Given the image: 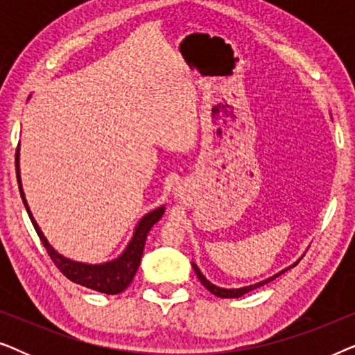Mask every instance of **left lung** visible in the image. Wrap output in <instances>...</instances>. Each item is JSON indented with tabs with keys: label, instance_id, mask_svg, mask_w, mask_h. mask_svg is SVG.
<instances>
[{
	"label": "left lung",
	"instance_id": "left-lung-1",
	"mask_svg": "<svg viewBox=\"0 0 355 355\" xmlns=\"http://www.w3.org/2000/svg\"><path fill=\"white\" fill-rule=\"evenodd\" d=\"M299 263V261H297ZM297 263H294V265H291L289 268H293V266H295ZM192 266H193V270H196V273H197V278L200 279V283L205 286V288L210 291L211 294H215V295H218V297H223V299H236V297H241V295H244V294H247V293H250V291H254V289H257V288H260V286H263V284H266V283H270V281H273L275 278H278L279 275H283L284 271H288L289 268H286V270H283V271H279L278 275H275V276H271V278H268V279H265V281H260V283H257V284H252V286H245V288H239V289H225V288H218V286H215V284H211L210 281H208L205 276H203L202 273H200V270L197 268V265L196 263H192Z\"/></svg>",
	"mask_w": 355,
	"mask_h": 355
}]
</instances>
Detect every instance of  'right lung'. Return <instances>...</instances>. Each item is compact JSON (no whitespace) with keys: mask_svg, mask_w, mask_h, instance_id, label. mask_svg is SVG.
Listing matches in <instances>:
<instances>
[{"mask_svg":"<svg viewBox=\"0 0 355 355\" xmlns=\"http://www.w3.org/2000/svg\"><path fill=\"white\" fill-rule=\"evenodd\" d=\"M16 174H17V184H19V191H21L24 207H26L28 218H31L32 225L35 227L43 247L46 249L48 255H50V259L53 260V263L58 266V270H60L67 279H71L72 283L84 286V288L98 291V293L111 294V295L123 293V291L132 283L134 276L137 273L140 260H142L147 234L153 227L155 223L163 216L164 207H159L158 210L150 211L148 215H145L142 220L139 221L137 227H135L134 237L130 239L129 245L125 247L123 255L118 257V259L101 265L79 263V261H72L69 259H66V257L58 254V252L48 244V241L45 239V236H43L40 227H38L37 221L33 220L32 213L28 210L26 197H24L22 186H21V174H19V147L16 150Z\"/></svg>","mask_w":355,"mask_h":355,"instance_id":"1","label":"right lung"}]
</instances>
